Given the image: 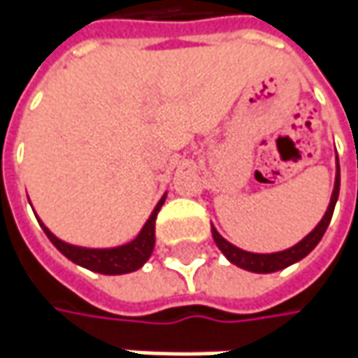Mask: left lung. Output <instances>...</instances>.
Here are the masks:
<instances>
[{
  "label": "left lung",
  "mask_w": 358,
  "mask_h": 358,
  "mask_svg": "<svg viewBox=\"0 0 358 358\" xmlns=\"http://www.w3.org/2000/svg\"><path fill=\"white\" fill-rule=\"evenodd\" d=\"M338 187H341V169H337V179H335L333 197H331L329 209H327V213H324V217L321 219V223L313 229L309 235L301 241V243H296L295 247H291V249H287V251L271 255L247 253V251H243L239 247L231 245L229 241H225L219 233H217V229L211 227L215 243H217V247L221 249V253L225 255L233 265L245 268V271H251V273H275V271H281V268L289 267V265H293L296 261H301L303 257H307V255L319 245V241L323 239L324 231L329 227L331 217H333V211H335V203H337L338 199Z\"/></svg>",
  "instance_id": "1"
}]
</instances>
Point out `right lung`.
<instances>
[{
  "mask_svg": "<svg viewBox=\"0 0 358 358\" xmlns=\"http://www.w3.org/2000/svg\"><path fill=\"white\" fill-rule=\"evenodd\" d=\"M165 197L159 201L157 207L153 209L151 217L147 219L145 227L141 229V233L135 237V239L127 243V245H121L115 249H83V247H73V245H67L59 241L53 233H49V229L39 223L49 241L62 251L69 261H73L81 267L95 271V273H101V275H123V273H131V271H137L139 267H143V263L151 257L153 253V245H155V219H157L159 209L163 205Z\"/></svg>",
  "mask_w": 358,
  "mask_h": 358,
  "instance_id": "1",
  "label": "right lung"
}]
</instances>
